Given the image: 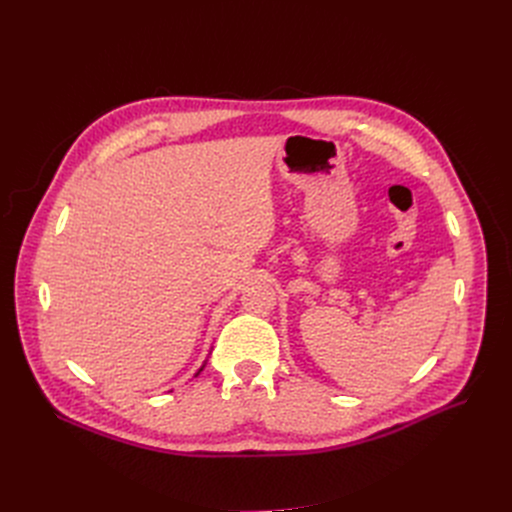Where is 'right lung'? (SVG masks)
I'll list each match as a JSON object with an SVG mask.
<instances>
[{
  "mask_svg": "<svg viewBox=\"0 0 512 512\" xmlns=\"http://www.w3.org/2000/svg\"><path fill=\"white\" fill-rule=\"evenodd\" d=\"M202 369H204V367H202ZM202 369H200V371H202ZM200 371H198V373H196V377H198V375H200Z\"/></svg>",
  "mask_w": 512,
  "mask_h": 512,
  "instance_id": "add662e5",
  "label": "right lung"
}]
</instances>
